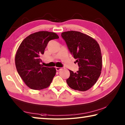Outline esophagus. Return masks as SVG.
<instances>
[{
    "label": "esophagus",
    "instance_id": "obj_1",
    "mask_svg": "<svg viewBox=\"0 0 125 125\" xmlns=\"http://www.w3.org/2000/svg\"><path fill=\"white\" fill-rule=\"evenodd\" d=\"M56 70L57 71H60L61 70H62V68H60V67H56Z\"/></svg>",
    "mask_w": 125,
    "mask_h": 125
}]
</instances>
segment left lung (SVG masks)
I'll return each instance as SVG.
<instances>
[{
    "instance_id": "obj_1",
    "label": "left lung",
    "mask_w": 125,
    "mask_h": 125,
    "mask_svg": "<svg viewBox=\"0 0 125 125\" xmlns=\"http://www.w3.org/2000/svg\"><path fill=\"white\" fill-rule=\"evenodd\" d=\"M61 36L79 66L75 73L69 70L68 86L77 91H87L95 84L101 74L102 56L99 45L92 37L77 31H64Z\"/></svg>"
}]
</instances>
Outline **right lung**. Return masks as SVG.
<instances>
[{
    "label": "right lung",
    "instance_id": "right-lung-1",
    "mask_svg": "<svg viewBox=\"0 0 125 125\" xmlns=\"http://www.w3.org/2000/svg\"><path fill=\"white\" fill-rule=\"evenodd\" d=\"M59 38L57 34L40 31L23 40L16 52L15 63L19 75L30 88L39 90L47 88L56 75L54 67H43L40 57L48 42Z\"/></svg>",
    "mask_w": 125,
    "mask_h": 125
}]
</instances>
